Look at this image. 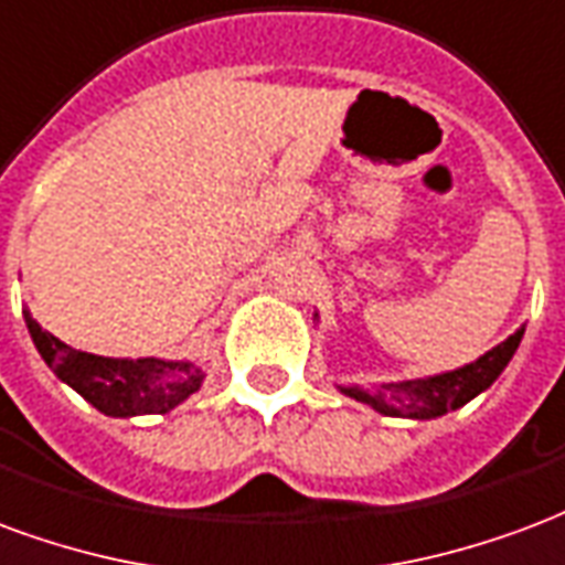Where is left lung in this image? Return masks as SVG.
<instances>
[{
  "label": "left lung",
  "mask_w": 565,
  "mask_h": 565,
  "mask_svg": "<svg viewBox=\"0 0 565 565\" xmlns=\"http://www.w3.org/2000/svg\"><path fill=\"white\" fill-rule=\"evenodd\" d=\"M521 337H524V328H518L509 340L493 345L491 352H484L479 361H472V364L460 370H451V373H439V376L427 379H406V382H388V385H379L376 391L343 388V394L367 403L376 413L394 415V418H436V415L460 409L476 394L491 388L493 379L500 376L505 364L512 361Z\"/></svg>",
  "instance_id": "obj_1"
}]
</instances>
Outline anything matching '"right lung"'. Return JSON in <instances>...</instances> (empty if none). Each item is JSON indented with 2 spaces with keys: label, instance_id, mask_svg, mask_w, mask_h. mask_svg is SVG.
Listing matches in <instances>:
<instances>
[{
  "label": "right lung",
  "instance_id": "1",
  "mask_svg": "<svg viewBox=\"0 0 565 565\" xmlns=\"http://www.w3.org/2000/svg\"><path fill=\"white\" fill-rule=\"evenodd\" d=\"M32 343L47 361V367L72 385L98 413L114 418L156 415L174 409L189 394L201 388V367L189 361H159V358H102L81 352L44 331L29 312H23Z\"/></svg>",
  "mask_w": 565,
  "mask_h": 565
}]
</instances>
